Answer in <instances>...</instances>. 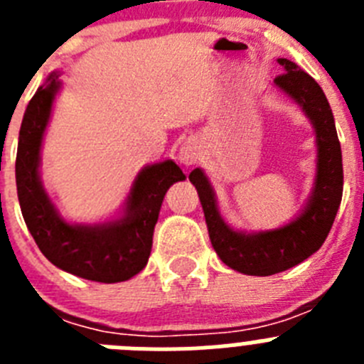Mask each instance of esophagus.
Returning a JSON list of instances; mask_svg holds the SVG:
<instances>
[{"mask_svg": "<svg viewBox=\"0 0 364 364\" xmlns=\"http://www.w3.org/2000/svg\"><path fill=\"white\" fill-rule=\"evenodd\" d=\"M198 156H200V151H198L197 144L191 142V140L182 144V147H180L178 151V159L184 166H193V164H197Z\"/></svg>", "mask_w": 364, "mask_h": 364, "instance_id": "obj_1", "label": "esophagus"}]
</instances>
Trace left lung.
<instances>
[{
	"label": "left lung",
	"instance_id": "obj_1",
	"mask_svg": "<svg viewBox=\"0 0 364 364\" xmlns=\"http://www.w3.org/2000/svg\"><path fill=\"white\" fill-rule=\"evenodd\" d=\"M279 63L284 67V73L279 74L275 83L304 109L314 122L317 134V178L314 195L304 213L279 230L257 235L239 233L226 226L218 215L213 189L204 173L200 169H193L189 173V180L198 191L211 244L217 255L230 268L260 277L294 268L314 255L332 230L343 198V156L326 96L319 83L310 74L299 69L294 62L281 58Z\"/></svg>",
	"mask_w": 364,
	"mask_h": 364
}]
</instances>
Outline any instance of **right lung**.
<instances>
[{"label": "right lung", "mask_w": 364, "mask_h": 364, "mask_svg": "<svg viewBox=\"0 0 364 364\" xmlns=\"http://www.w3.org/2000/svg\"><path fill=\"white\" fill-rule=\"evenodd\" d=\"M53 73L32 96L19 129L16 186L25 224L32 239L58 268L96 282H122L142 272L153 246L164 195L186 175L173 160L140 171L120 220L100 226L67 224L50 204L38 176L40 147L60 82Z\"/></svg>", "instance_id": "1"}]
</instances>
